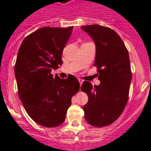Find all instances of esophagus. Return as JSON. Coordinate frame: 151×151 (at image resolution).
<instances>
[{
	"label": "esophagus",
	"mask_w": 151,
	"mask_h": 151,
	"mask_svg": "<svg viewBox=\"0 0 151 151\" xmlns=\"http://www.w3.org/2000/svg\"><path fill=\"white\" fill-rule=\"evenodd\" d=\"M78 81H79V83H80V85H81V86L82 83H83V81L82 80V79L79 78V79H78Z\"/></svg>",
	"instance_id": "1"
}]
</instances>
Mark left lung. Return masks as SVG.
<instances>
[{
    "mask_svg": "<svg viewBox=\"0 0 151 151\" xmlns=\"http://www.w3.org/2000/svg\"><path fill=\"white\" fill-rule=\"evenodd\" d=\"M96 45L95 65L101 83L92 86L84 81L81 89L88 95L83 106L85 120L95 127L114 123L128 100L132 73L129 55L120 36L111 28L99 25L81 26Z\"/></svg>",
    "mask_w": 151,
    "mask_h": 151,
    "instance_id": "1",
    "label": "left lung"
}]
</instances>
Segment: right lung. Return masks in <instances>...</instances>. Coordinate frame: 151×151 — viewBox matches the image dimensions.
I'll use <instances>...</instances> for the list:
<instances>
[{
  "instance_id": "right-lung-1",
  "label": "right lung",
  "mask_w": 151,
  "mask_h": 151,
  "mask_svg": "<svg viewBox=\"0 0 151 151\" xmlns=\"http://www.w3.org/2000/svg\"><path fill=\"white\" fill-rule=\"evenodd\" d=\"M73 28L43 27L27 36L19 48L14 66L18 95L28 115L40 126L62 124L80 88L73 76L62 79L50 73L63 63L62 51Z\"/></svg>"
}]
</instances>
